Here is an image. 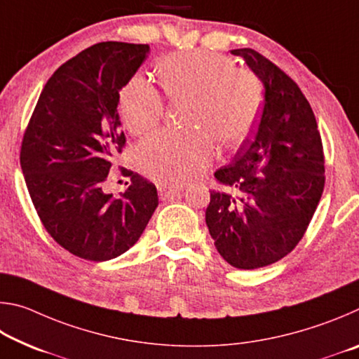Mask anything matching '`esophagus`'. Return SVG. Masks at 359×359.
Instances as JSON below:
<instances>
[{"instance_id": "34e87169", "label": "esophagus", "mask_w": 359, "mask_h": 359, "mask_svg": "<svg viewBox=\"0 0 359 359\" xmlns=\"http://www.w3.org/2000/svg\"><path fill=\"white\" fill-rule=\"evenodd\" d=\"M180 193V188L177 187H160L158 188V194H160V199L166 201V199H172Z\"/></svg>"}]
</instances>
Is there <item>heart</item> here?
Listing matches in <instances>:
<instances>
[{"mask_svg":"<svg viewBox=\"0 0 359 359\" xmlns=\"http://www.w3.org/2000/svg\"><path fill=\"white\" fill-rule=\"evenodd\" d=\"M166 98L174 106H190L191 133L150 136L137 147L141 171L160 184L179 185L201 174L214 156L217 139L236 145L250 135L258 118L263 87L252 71L236 68L226 55L209 50L177 52L156 66ZM120 117L133 135L155 130L166 114L161 93L142 74L131 76L120 90Z\"/></svg>","mask_w":359,"mask_h":359,"instance_id":"heart-1","label":"heart"}]
</instances>
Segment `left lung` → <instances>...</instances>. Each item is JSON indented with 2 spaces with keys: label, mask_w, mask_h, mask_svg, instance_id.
Instances as JSON below:
<instances>
[{
  "label": "left lung",
  "mask_w": 359,
  "mask_h": 359,
  "mask_svg": "<svg viewBox=\"0 0 359 359\" xmlns=\"http://www.w3.org/2000/svg\"><path fill=\"white\" fill-rule=\"evenodd\" d=\"M264 85L263 111L231 165L215 172L236 194L210 191L205 223L238 269L269 266L299 244L325 188L317 120L287 72L253 48H234Z\"/></svg>",
  "instance_id": "1"
}]
</instances>
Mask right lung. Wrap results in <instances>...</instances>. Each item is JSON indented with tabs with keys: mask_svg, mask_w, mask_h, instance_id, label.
Here are the masks:
<instances>
[{
	"mask_svg": "<svg viewBox=\"0 0 359 359\" xmlns=\"http://www.w3.org/2000/svg\"><path fill=\"white\" fill-rule=\"evenodd\" d=\"M147 44L98 42L48 79L22 139L20 166L47 233L69 253L107 261L136 244L158 205L156 187L130 169L120 198L102 191L123 151L118 92L147 58Z\"/></svg>",
	"mask_w": 359,
	"mask_h": 359,
	"instance_id": "obj_1",
	"label": "right lung"
}]
</instances>
